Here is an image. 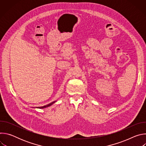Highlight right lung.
Wrapping results in <instances>:
<instances>
[{
	"label": "right lung",
	"instance_id": "right-lung-1",
	"mask_svg": "<svg viewBox=\"0 0 146 146\" xmlns=\"http://www.w3.org/2000/svg\"><path fill=\"white\" fill-rule=\"evenodd\" d=\"M55 102H56V101H54V102H51V103L48 104V105H46V106H42V107H37V108H39V109H44V108H47V107H48V106H50L52 105V104H53V103H54Z\"/></svg>",
	"mask_w": 146,
	"mask_h": 146
}]
</instances>
